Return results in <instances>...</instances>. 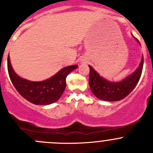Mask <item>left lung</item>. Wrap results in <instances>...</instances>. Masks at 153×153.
<instances>
[{"label": "left lung", "instance_id": "left-lung-1", "mask_svg": "<svg viewBox=\"0 0 153 153\" xmlns=\"http://www.w3.org/2000/svg\"><path fill=\"white\" fill-rule=\"evenodd\" d=\"M134 38L139 41L132 35ZM140 44V43H139ZM143 66V57L138 68L121 81H110L103 78L91 66L89 67V84L92 93L100 100L117 101L127 96L139 81Z\"/></svg>", "mask_w": 153, "mask_h": 153}]
</instances>
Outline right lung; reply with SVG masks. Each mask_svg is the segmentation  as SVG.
I'll list each match as a JSON object with an SVG mask.
<instances>
[{
  "label": "right lung",
  "mask_w": 153,
  "mask_h": 153,
  "mask_svg": "<svg viewBox=\"0 0 153 153\" xmlns=\"http://www.w3.org/2000/svg\"><path fill=\"white\" fill-rule=\"evenodd\" d=\"M7 67L11 81L20 95L36 105H48L58 101L66 88V78L78 65L68 66L61 69L55 75L47 80L32 81L20 77L14 71L7 58Z\"/></svg>",
  "instance_id": "1"
}]
</instances>
